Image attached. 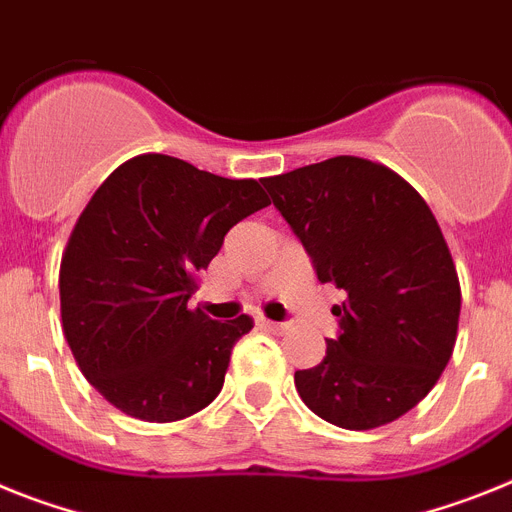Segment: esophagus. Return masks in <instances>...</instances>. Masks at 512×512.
<instances>
[{
    "instance_id": "esophagus-1",
    "label": "esophagus",
    "mask_w": 512,
    "mask_h": 512,
    "mask_svg": "<svg viewBox=\"0 0 512 512\" xmlns=\"http://www.w3.org/2000/svg\"><path fill=\"white\" fill-rule=\"evenodd\" d=\"M261 326L269 331H274V334H285L287 329H290V323H282V321H269V318H261Z\"/></svg>"
}]
</instances>
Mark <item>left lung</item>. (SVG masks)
Listing matches in <instances>:
<instances>
[{"mask_svg": "<svg viewBox=\"0 0 512 512\" xmlns=\"http://www.w3.org/2000/svg\"><path fill=\"white\" fill-rule=\"evenodd\" d=\"M261 183L318 279L344 290L326 357L295 373L300 399L344 430L399 419L438 383L461 316V285L435 214L386 165L352 155Z\"/></svg>", "mask_w": 512, "mask_h": 512, "instance_id": "obj_1", "label": "left lung"}]
</instances>
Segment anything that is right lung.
Instances as JSON below:
<instances>
[{"label":"right lung","mask_w":512,"mask_h":512,"mask_svg":"<svg viewBox=\"0 0 512 512\" xmlns=\"http://www.w3.org/2000/svg\"><path fill=\"white\" fill-rule=\"evenodd\" d=\"M264 207L259 181L168 155L131 157L95 191L61 259V323L82 375L116 409L176 422L217 399L253 323L189 310L194 277Z\"/></svg>","instance_id":"right-lung-1"}]
</instances>
